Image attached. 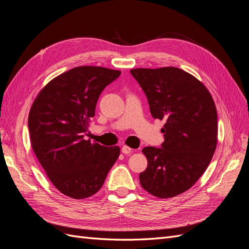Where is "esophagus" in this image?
I'll return each instance as SVG.
<instances>
[{
    "label": "esophagus",
    "mask_w": 249,
    "mask_h": 249,
    "mask_svg": "<svg viewBox=\"0 0 249 249\" xmlns=\"http://www.w3.org/2000/svg\"><path fill=\"white\" fill-rule=\"evenodd\" d=\"M122 152H123L124 154H125V155H129V154L132 153V148H131L130 146H127V145H124V146L122 147Z\"/></svg>",
    "instance_id": "34e87169"
}]
</instances>
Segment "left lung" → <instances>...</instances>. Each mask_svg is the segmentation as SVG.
Here are the masks:
<instances>
[{
  "label": "left lung",
  "instance_id": "obj_1",
  "mask_svg": "<svg viewBox=\"0 0 249 249\" xmlns=\"http://www.w3.org/2000/svg\"><path fill=\"white\" fill-rule=\"evenodd\" d=\"M154 118L165 119L162 147L146 146L142 188L159 198L189 190L203 175L217 146V110L202 83L178 67L133 69Z\"/></svg>",
  "mask_w": 249,
  "mask_h": 249
}]
</instances>
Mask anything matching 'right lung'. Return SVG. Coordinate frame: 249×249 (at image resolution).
Listing matches in <instances>:
<instances>
[{
	"label": "right lung",
	"instance_id": "1",
	"mask_svg": "<svg viewBox=\"0 0 249 249\" xmlns=\"http://www.w3.org/2000/svg\"><path fill=\"white\" fill-rule=\"evenodd\" d=\"M119 74L107 67H74L51 80L30 109L33 152L52 184L66 196H92L119 157L118 146L84 139L101 92Z\"/></svg>",
	"mask_w": 249,
	"mask_h": 249
}]
</instances>
